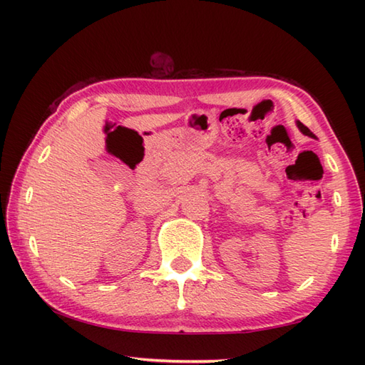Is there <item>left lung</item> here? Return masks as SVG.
I'll return each mask as SVG.
<instances>
[{"instance_id": "1", "label": "left lung", "mask_w": 365, "mask_h": 365, "mask_svg": "<svg viewBox=\"0 0 365 365\" xmlns=\"http://www.w3.org/2000/svg\"><path fill=\"white\" fill-rule=\"evenodd\" d=\"M297 123H298V128H299V130L302 131V133H304V135H307V136H311V138H315V136H314V133H312V131H311V130H309V128H307V127L304 125V123H301L299 120H298Z\"/></svg>"}]
</instances>
